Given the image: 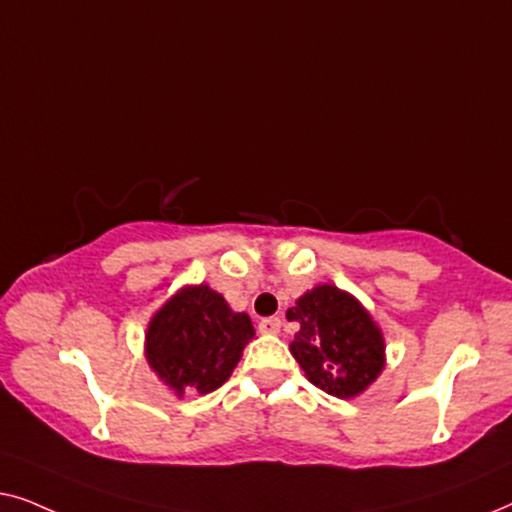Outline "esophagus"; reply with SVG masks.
Returning <instances> with one entry per match:
<instances>
[{
  "label": "esophagus",
  "instance_id": "34e87169",
  "mask_svg": "<svg viewBox=\"0 0 512 512\" xmlns=\"http://www.w3.org/2000/svg\"><path fill=\"white\" fill-rule=\"evenodd\" d=\"M279 326H282V321H279L277 317H265V319L258 321V331L268 333V335L279 333Z\"/></svg>",
  "mask_w": 512,
  "mask_h": 512
}]
</instances>
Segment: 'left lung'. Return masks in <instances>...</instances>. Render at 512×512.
<instances>
[{"label":"left lung","mask_w":512,"mask_h":512,"mask_svg":"<svg viewBox=\"0 0 512 512\" xmlns=\"http://www.w3.org/2000/svg\"><path fill=\"white\" fill-rule=\"evenodd\" d=\"M286 319L300 324L289 345L293 359L326 394L354 398L382 373L384 335L352 293L319 284L286 310Z\"/></svg>","instance_id":"8db88e82"}]
</instances>
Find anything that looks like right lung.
I'll list each match as a JSON object with an SVG mask.
<instances>
[{
	"mask_svg": "<svg viewBox=\"0 0 512 512\" xmlns=\"http://www.w3.org/2000/svg\"><path fill=\"white\" fill-rule=\"evenodd\" d=\"M254 335L249 314L230 310L221 293L184 286L151 317L146 361L177 396H205L228 380Z\"/></svg>",
	"mask_w": 512,
	"mask_h": 512,
	"instance_id": "right-lung-1",
	"label": "right lung"
}]
</instances>
